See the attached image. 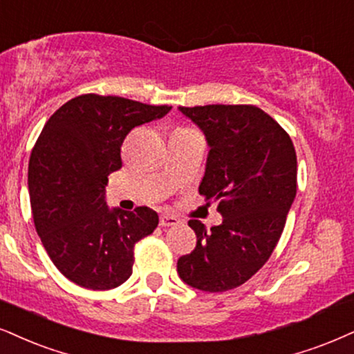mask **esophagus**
Returning <instances> with one entry per match:
<instances>
[{
  "label": "esophagus",
  "mask_w": 354,
  "mask_h": 354,
  "mask_svg": "<svg viewBox=\"0 0 354 354\" xmlns=\"http://www.w3.org/2000/svg\"><path fill=\"white\" fill-rule=\"evenodd\" d=\"M159 225L162 226V228H167V226H176V225H178V218H176L174 215H169V213H162V215H160Z\"/></svg>",
  "instance_id": "esophagus-1"
}]
</instances>
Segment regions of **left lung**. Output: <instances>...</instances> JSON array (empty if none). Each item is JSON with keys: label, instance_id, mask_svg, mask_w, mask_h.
<instances>
[{"label": "left lung", "instance_id": "8db88e82", "mask_svg": "<svg viewBox=\"0 0 354 354\" xmlns=\"http://www.w3.org/2000/svg\"><path fill=\"white\" fill-rule=\"evenodd\" d=\"M178 111L202 129L208 151L198 192L220 200L221 225L189 226L197 246L178 257L177 272L190 287L225 292L266 264L281 238L297 194V156L289 134L251 104H207Z\"/></svg>", "mask_w": 354, "mask_h": 354}]
</instances>
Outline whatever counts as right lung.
Returning <instances> with one entry per match:
<instances>
[{
  "instance_id": "obj_1",
  "label": "right lung",
  "mask_w": 354,
  "mask_h": 354,
  "mask_svg": "<svg viewBox=\"0 0 354 354\" xmlns=\"http://www.w3.org/2000/svg\"><path fill=\"white\" fill-rule=\"evenodd\" d=\"M170 110L90 93L62 104L44 126L28 170L34 225L52 263L77 286L115 289L133 274L134 244L159 216L147 207L110 208L104 189L123 165L126 134Z\"/></svg>"
}]
</instances>
